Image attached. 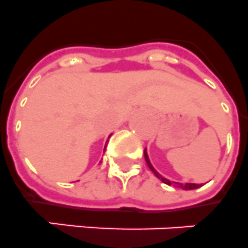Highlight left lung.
I'll return each mask as SVG.
<instances>
[{"instance_id": "8db88e82", "label": "left lung", "mask_w": 248, "mask_h": 248, "mask_svg": "<svg viewBox=\"0 0 248 248\" xmlns=\"http://www.w3.org/2000/svg\"><path fill=\"white\" fill-rule=\"evenodd\" d=\"M145 160H146L147 166H149V168H150V170H151V171H153L154 174H155V175L157 176V178H159L160 180H161V182L165 183V184H168V185H174V186H175V188L183 189V190H193V189H198V188H201V186H202V184H194V183H179V182H170L169 179L164 178V176L161 175V174H160V172H157V170H156L155 168H154V166H153V164H151V161H150V159H149V155H147L146 149H145Z\"/></svg>"}]
</instances>
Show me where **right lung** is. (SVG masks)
<instances>
[{"mask_svg": "<svg viewBox=\"0 0 248 248\" xmlns=\"http://www.w3.org/2000/svg\"><path fill=\"white\" fill-rule=\"evenodd\" d=\"M105 149H106V147H105Z\"/></svg>", "mask_w": 248, "mask_h": 248, "instance_id": "obj_1", "label": "right lung"}]
</instances>
